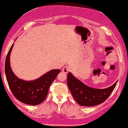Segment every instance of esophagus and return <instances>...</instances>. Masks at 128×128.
<instances>
[{
    "label": "esophagus",
    "mask_w": 128,
    "mask_h": 128,
    "mask_svg": "<svg viewBox=\"0 0 128 128\" xmlns=\"http://www.w3.org/2000/svg\"><path fill=\"white\" fill-rule=\"evenodd\" d=\"M70 68H69V67L68 66H64V68H62V71L64 74H67V73L69 71H70Z\"/></svg>",
    "instance_id": "obj_1"
}]
</instances>
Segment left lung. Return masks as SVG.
Listing matches in <instances>:
<instances>
[{"label":"left lung","mask_w":128,"mask_h":128,"mask_svg":"<svg viewBox=\"0 0 128 128\" xmlns=\"http://www.w3.org/2000/svg\"><path fill=\"white\" fill-rule=\"evenodd\" d=\"M117 82L107 88H93L84 84L71 72L68 74V88L76 101L82 106H94L104 102L112 92Z\"/></svg>","instance_id":"obj_1"}]
</instances>
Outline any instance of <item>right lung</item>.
Wrapping results in <instances>:
<instances>
[{"mask_svg":"<svg viewBox=\"0 0 128 128\" xmlns=\"http://www.w3.org/2000/svg\"><path fill=\"white\" fill-rule=\"evenodd\" d=\"M14 43L8 52L5 63L6 78L10 90L14 97L24 104L32 106L39 104L46 99L49 86L60 70H52L38 79L30 81L20 79L13 72L10 64V55Z\"/></svg>","mask_w":128,"mask_h":128,"instance_id":"1","label":"right lung"}]
</instances>
